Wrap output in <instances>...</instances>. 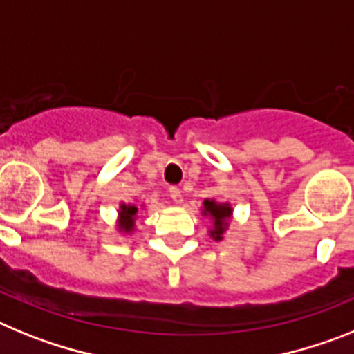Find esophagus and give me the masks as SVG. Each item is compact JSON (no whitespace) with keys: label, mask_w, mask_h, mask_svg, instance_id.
I'll return each mask as SVG.
<instances>
[{"label":"esophagus","mask_w":354,"mask_h":354,"mask_svg":"<svg viewBox=\"0 0 354 354\" xmlns=\"http://www.w3.org/2000/svg\"><path fill=\"white\" fill-rule=\"evenodd\" d=\"M169 198L173 199L174 203L183 201V196H181V190L178 187H169Z\"/></svg>","instance_id":"1"}]
</instances>
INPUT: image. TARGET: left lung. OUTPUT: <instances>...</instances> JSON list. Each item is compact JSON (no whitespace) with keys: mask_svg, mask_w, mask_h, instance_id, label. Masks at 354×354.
<instances>
[{"mask_svg":"<svg viewBox=\"0 0 354 354\" xmlns=\"http://www.w3.org/2000/svg\"><path fill=\"white\" fill-rule=\"evenodd\" d=\"M205 210L203 214L210 215L212 219H214V228L210 230V235L214 241H223V233L226 232L228 228V219L230 215H232V207H230L228 203L226 205H219V203H215L214 199H205Z\"/></svg>","mask_w":354,"mask_h":354,"instance_id":"obj_1","label":"left lung"}]
</instances>
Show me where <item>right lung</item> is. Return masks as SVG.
<instances>
[{
  "label": "right lung",
  "mask_w": 354,
  "mask_h": 354,
  "mask_svg": "<svg viewBox=\"0 0 354 354\" xmlns=\"http://www.w3.org/2000/svg\"><path fill=\"white\" fill-rule=\"evenodd\" d=\"M135 214H137V208L122 205L121 212H119V228H121L122 232H131V230H133Z\"/></svg>",
  "instance_id": "obj_1"
}]
</instances>
